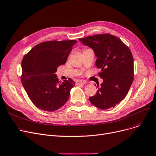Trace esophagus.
<instances>
[{
	"mask_svg": "<svg viewBox=\"0 0 156 156\" xmlns=\"http://www.w3.org/2000/svg\"><path fill=\"white\" fill-rule=\"evenodd\" d=\"M87 83V82L84 80H79L76 82V84L77 85H84Z\"/></svg>",
	"mask_w": 156,
	"mask_h": 156,
	"instance_id": "obj_1",
	"label": "esophagus"
}]
</instances>
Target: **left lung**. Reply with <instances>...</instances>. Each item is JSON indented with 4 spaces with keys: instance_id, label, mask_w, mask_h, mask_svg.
I'll return each mask as SVG.
<instances>
[{
    "instance_id": "obj_1",
    "label": "left lung",
    "mask_w": 156,
    "mask_h": 156,
    "mask_svg": "<svg viewBox=\"0 0 156 156\" xmlns=\"http://www.w3.org/2000/svg\"><path fill=\"white\" fill-rule=\"evenodd\" d=\"M92 48L101 69L98 75L103 79L90 102L101 109L115 107L128 94L134 77L133 58L130 48L117 36L99 34L79 39Z\"/></svg>"
}]
</instances>
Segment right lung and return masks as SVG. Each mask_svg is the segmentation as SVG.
I'll list each match as a JSON object with an SVG mask.
<instances>
[{"instance_id":"1","label":"right lung","mask_w":156,"mask_h":156,"mask_svg":"<svg viewBox=\"0 0 156 156\" xmlns=\"http://www.w3.org/2000/svg\"><path fill=\"white\" fill-rule=\"evenodd\" d=\"M76 40L49 41L38 44L24 56L21 80L32 103L47 112L61 108L69 99L75 82L59 81L57 67L66 63Z\"/></svg>"}]
</instances>
